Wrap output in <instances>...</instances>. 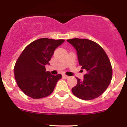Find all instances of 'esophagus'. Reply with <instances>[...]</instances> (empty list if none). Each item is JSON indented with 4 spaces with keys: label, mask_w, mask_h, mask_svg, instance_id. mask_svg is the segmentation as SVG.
I'll return each instance as SVG.
<instances>
[{
    "label": "esophagus",
    "mask_w": 127,
    "mask_h": 127,
    "mask_svg": "<svg viewBox=\"0 0 127 127\" xmlns=\"http://www.w3.org/2000/svg\"><path fill=\"white\" fill-rule=\"evenodd\" d=\"M63 77H64V78H65V79H67V78H69V76H67V75H65V74H63Z\"/></svg>",
    "instance_id": "34e87169"
}]
</instances>
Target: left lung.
I'll return each instance as SVG.
<instances>
[{"mask_svg": "<svg viewBox=\"0 0 127 127\" xmlns=\"http://www.w3.org/2000/svg\"><path fill=\"white\" fill-rule=\"evenodd\" d=\"M67 41L76 49L79 64L86 71L83 80L76 77L77 83L72 92L85 100L97 98L107 89L113 76L107 54L99 44L89 39L74 38Z\"/></svg>", "mask_w": 127, "mask_h": 127, "instance_id": "obj_1", "label": "left lung"}]
</instances>
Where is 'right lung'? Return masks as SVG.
Here are the masks:
<instances>
[{
  "label": "right lung",
  "instance_id": "1",
  "mask_svg": "<svg viewBox=\"0 0 127 127\" xmlns=\"http://www.w3.org/2000/svg\"><path fill=\"white\" fill-rule=\"evenodd\" d=\"M64 41L41 38L29 44L22 51L15 64L14 73L18 86L25 95L37 99L53 92L62 76L51 74L46 71L45 66L50 64L55 49Z\"/></svg>",
  "mask_w": 127,
  "mask_h": 127
}]
</instances>
